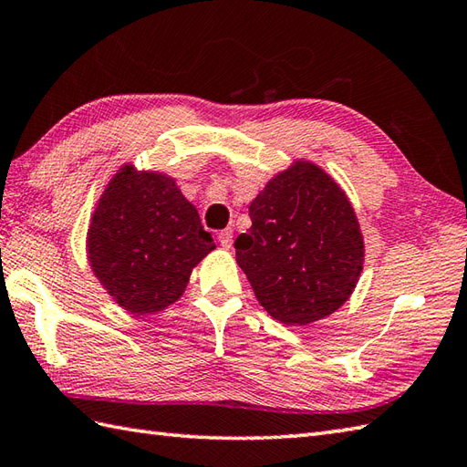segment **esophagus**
Instances as JSON below:
<instances>
[{"mask_svg":"<svg viewBox=\"0 0 467 467\" xmlns=\"http://www.w3.org/2000/svg\"><path fill=\"white\" fill-rule=\"evenodd\" d=\"M219 243L223 248H231L233 246V229H224L219 233Z\"/></svg>","mask_w":467,"mask_h":467,"instance_id":"1","label":"esophagus"}]
</instances>
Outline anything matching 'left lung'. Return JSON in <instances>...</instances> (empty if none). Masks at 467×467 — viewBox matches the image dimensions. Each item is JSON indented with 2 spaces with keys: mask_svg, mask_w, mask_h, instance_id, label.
Returning <instances> with one entry per match:
<instances>
[{
  "mask_svg": "<svg viewBox=\"0 0 467 467\" xmlns=\"http://www.w3.org/2000/svg\"><path fill=\"white\" fill-rule=\"evenodd\" d=\"M251 229L234 241L260 305L288 327L338 310L358 283L364 241L350 201L306 161L280 172L248 207Z\"/></svg>",
  "mask_w": 467,
  "mask_h": 467,
  "instance_id": "8db88e82",
  "label": "left lung"
}]
</instances>
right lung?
<instances>
[{
	"label": "right lung",
	"mask_w": 467,
	"mask_h": 467,
	"mask_svg": "<svg viewBox=\"0 0 467 467\" xmlns=\"http://www.w3.org/2000/svg\"><path fill=\"white\" fill-rule=\"evenodd\" d=\"M214 248L177 182L125 165L107 184L87 233L95 276L133 314L167 308Z\"/></svg>",
	"instance_id": "1"
}]
</instances>
